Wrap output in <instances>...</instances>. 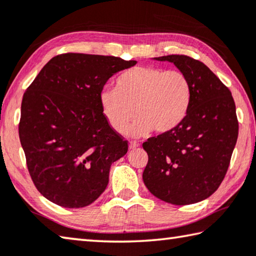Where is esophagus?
Segmentation results:
<instances>
[{
  "label": "esophagus",
  "mask_w": 256,
  "mask_h": 256,
  "mask_svg": "<svg viewBox=\"0 0 256 256\" xmlns=\"http://www.w3.org/2000/svg\"><path fill=\"white\" fill-rule=\"evenodd\" d=\"M138 147H139V144H138L136 141H130V144H128V148L130 149L133 150V149H136Z\"/></svg>",
  "instance_id": "esophagus-1"
}]
</instances>
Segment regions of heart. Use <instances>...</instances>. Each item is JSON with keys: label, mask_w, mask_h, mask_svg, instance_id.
<instances>
[{"label": "heart", "mask_w": 256, "mask_h": 256, "mask_svg": "<svg viewBox=\"0 0 256 256\" xmlns=\"http://www.w3.org/2000/svg\"><path fill=\"white\" fill-rule=\"evenodd\" d=\"M190 96L189 80L182 72L136 66L117 77L115 88H104L99 102L108 124L120 134L136 116L130 134L141 138L152 130L164 134L179 126L188 112Z\"/></svg>", "instance_id": "b5f03b06"}]
</instances>
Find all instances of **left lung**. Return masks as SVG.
I'll return each mask as SVG.
<instances>
[{
    "instance_id": "left-lung-1",
    "label": "left lung",
    "mask_w": 256,
    "mask_h": 256,
    "mask_svg": "<svg viewBox=\"0 0 256 256\" xmlns=\"http://www.w3.org/2000/svg\"><path fill=\"white\" fill-rule=\"evenodd\" d=\"M168 62L190 84L184 122L173 131L149 138L142 179L154 196L173 205L210 197L224 179L238 138L236 106L229 88L210 68L184 54L155 58Z\"/></svg>"
}]
</instances>
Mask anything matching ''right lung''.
Masks as SVG:
<instances>
[{
	"label": "right lung",
	"instance_id": "right-lung-1",
	"mask_svg": "<svg viewBox=\"0 0 256 256\" xmlns=\"http://www.w3.org/2000/svg\"><path fill=\"white\" fill-rule=\"evenodd\" d=\"M136 64L112 56L60 54L27 88L19 138L32 180L46 200L80 208L104 192L112 164L128 146L104 118L99 94L112 75Z\"/></svg>",
	"mask_w": 256,
	"mask_h": 256
}]
</instances>
